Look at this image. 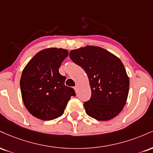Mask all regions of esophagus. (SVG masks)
Returning a JSON list of instances; mask_svg holds the SVG:
<instances>
[{"label": "esophagus", "instance_id": "34e87169", "mask_svg": "<svg viewBox=\"0 0 153 153\" xmlns=\"http://www.w3.org/2000/svg\"><path fill=\"white\" fill-rule=\"evenodd\" d=\"M74 89H75V92L77 93V91H78V85H75V86L74 87Z\"/></svg>", "mask_w": 153, "mask_h": 153}]
</instances>
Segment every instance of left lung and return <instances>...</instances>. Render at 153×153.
<instances>
[{
    "label": "left lung",
    "mask_w": 153,
    "mask_h": 153,
    "mask_svg": "<svg viewBox=\"0 0 153 153\" xmlns=\"http://www.w3.org/2000/svg\"><path fill=\"white\" fill-rule=\"evenodd\" d=\"M70 57L88 77L91 99L85 112L99 121H108L122 111L127 101L129 80L122 61L99 47L86 46L71 51Z\"/></svg>",
    "instance_id": "8db88e82"
}]
</instances>
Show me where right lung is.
<instances>
[{
	"label": "right lung",
	"instance_id": "obj_1",
	"mask_svg": "<svg viewBox=\"0 0 153 153\" xmlns=\"http://www.w3.org/2000/svg\"><path fill=\"white\" fill-rule=\"evenodd\" d=\"M68 56L66 50L45 49L35 54L22 72L20 80L22 99L29 113L42 120L62 116L71 96L73 88L65 85L66 78L59 68Z\"/></svg>",
	"mask_w": 153,
	"mask_h": 153
}]
</instances>
